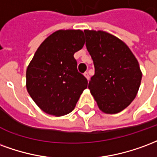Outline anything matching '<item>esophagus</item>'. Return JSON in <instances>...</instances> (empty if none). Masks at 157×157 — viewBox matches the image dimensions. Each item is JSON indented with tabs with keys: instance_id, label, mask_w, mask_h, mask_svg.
Listing matches in <instances>:
<instances>
[{
	"instance_id": "1",
	"label": "esophagus",
	"mask_w": 157,
	"mask_h": 157,
	"mask_svg": "<svg viewBox=\"0 0 157 157\" xmlns=\"http://www.w3.org/2000/svg\"><path fill=\"white\" fill-rule=\"evenodd\" d=\"M83 75H84V77L86 78L87 79L89 80L90 79V74H89V73H88V72H85V73H84V74H83Z\"/></svg>"
}]
</instances>
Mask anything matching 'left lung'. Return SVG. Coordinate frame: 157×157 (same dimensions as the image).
Wrapping results in <instances>:
<instances>
[{
    "mask_svg": "<svg viewBox=\"0 0 157 157\" xmlns=\"http://www.w3.org/2000/svg\"><path fill=\"white\" fill-rule=\"evenodd\" d=\"M86 48L95 73L89 89L99 109L117 114L129 106L139 90L142 73L129 47L105 31L84 30Z\"/></svg>",
    "mask_w": 157,
    "mask_h": 157,
    "instance_id": "8db88e82",
    "label": "left lung"
}]
</instances>
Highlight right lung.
I'll return each mask as SVG.
<instances>
[{
    "instance_id": "obj_1",
    "label": "right lung",
    "mask_w": 157,
    "mask_h": 157,
    "mask_svg": "<svg viewBox=\"0 0 157 157\" xmlns=\"http://www.w3.org/2000/svg\"><path fill=\"white\" fill-rule=\"evenodd\" d=\"M83 37L81 30L56 31L42 42L27 67V92L48 115L63 116L73 111L88 86L74 57L84 45Z\"/></svg>"
}]
</instances>
